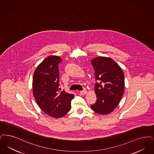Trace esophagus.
I'll return each instance as SVG.
<instances>
[{
	"label": "esophagus",
	"mask_w": 154,
	"mask_h": 154,
	"mask_svg": "<svg viewBox=\"0 0 154 154\" xmlns=\"http://www.w3.org/2000/svg\"><path fill=\"white\" fill-rule=\"evenodd\" d=\"M86 93H87V91H86V90H83V91H80V93L81 94V95H84V94H85Z\"/></svg>",
	"instance_id": "esophagus-1"
}]
</instances>
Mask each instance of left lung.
Instances as JSON below:
<instances>
[{"label": "left lung", "mask_w": 154, "mask_h": 154, "mask_svg": "<svg viewBox=\"0 0 154 154\" xmlns=\"http://www.w3.org/2000/svg\"><path fill=\"white\" fill-rule=\"evenodd\" d=\"M91 63L95 72L96 103L92 110L100 115H108L117 106L124 91V75L122 68L111 58L99 57Z\"/></svg>", "instance_id": "8db88e82"}]
</instances>
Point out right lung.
Listing matches in <instances>:
<instances>
[{
	"instance_id": "1",
	"label": "right lung",
	"mask_w": 154,
	"mask_h": 154,
	"mask_svg": "<svg viewBox=\"0 0 154 154\" xmlns=\"http://www.w3.org/2000/svg\"><path fill=\"white\" fill-rule=\"evenodd\" d=\"M62 61L57 55L48 57L35 69L32 79V92L37 104L46 114L54 118L68 113L74 97L59 88L58 63Z\"/></svg>"
}]
</instances>
